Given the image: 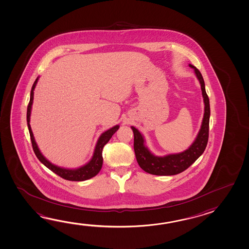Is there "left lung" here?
Listing matches in <instances>:
<instances>
[{"instance_id":"left-lung-1","label":"left lung","mask_w":249,"mask_h":249,"mask_svg":"<svg viewBox=\"0 0 249 249\" xmlns=\"http://www.w3.org/2000/svg\"><path fill=\"white\" fill-rule=\"evenodd\" d=\"M194 70L196 79L201 86L202 96L204 99L205 112L200 129L192 145L183 152L169 154L163 157L154 155L146 146V141L142 134L135 126H131L134 132V149L135 157L140 167L149 174L157 176H172L183 172L196 161L205 151L209 136L210 101L206 94L205 81L200 71L192 65H189Z\"/></svg>"}]
</instances>
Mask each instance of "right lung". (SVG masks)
I'll return each instance as SVG.
<instances>
[{"label":"right lung","mask_w":249,"mask_h":249,"mask_svg":"<svg viewBox=\"0 0 249 249\" xmlns=\"http://www.w3.org/2000/svg\"><path fill=\"white\" fill-rule=\"evenodd\" d=\"M39 77H37V79H36L35 82L32 86L31 91V99L30 102L28 105L27 108V124H28V128L31 135V143L33 147V150L35 152L36 156L44 166H46L49 170L53 171L55 174L58 175L59 177H61L62 178L69 180V181H85L88 179L92 178L93 177H95L100 170H101L102 163H103V157H102V149L104 148L106 144L108 142V141L111 139L112 135H114L116 131L118 130L120 126H116L111 127L108 130L105 131L104 133L101 134V136L99 137V139L97 141L93 155H92L91 160L88 161V163H86L85 165L80 166L79 168L76 169H66V168H62L59 166L55 165L49 161L48 159H46L43 156V154L40 151L37 144L36 142L34 135L31 130V108H32V104H33V99H34V90H35L36 86L38 81Z\"/></svg>","instance_id":"1"}]
</instances>
